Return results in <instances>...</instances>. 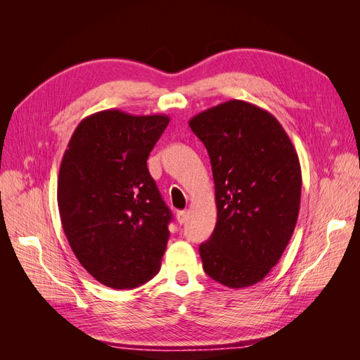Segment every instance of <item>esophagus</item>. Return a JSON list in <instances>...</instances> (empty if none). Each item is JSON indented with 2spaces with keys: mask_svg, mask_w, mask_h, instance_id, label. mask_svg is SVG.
<instances>
[{
  "mask_svg": "<svg viewBox=\"0 0 360 360\" xmlns=\"http://www.w3.org/2000/svg\"><path fill=\"white\" fill-rule=\"evenodd\" d=\"M176 217H177V222H179L180 225H183L184 222H186V219H188V212H186V210H181V212H177Z\"/></svg>",
  "mask_w": 360,
  "mask_h": 360,
  "instance_id": "esophagus-1",
  "label": "esophagus"
}]
</instances>
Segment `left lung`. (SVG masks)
<instances>
[{"instance_id": "obj_1", "label": "left lung", "mask_w": 360, "mask_h": 360, "mask_svg": "<svg viewBox=\"0 0 360 360\" xmlns=\"http://www.w3.org/2000/svg\"><path fill=\"white\" fill-rule=\"evenodd\" d=\"M210 156L217 221L200 245L216 282L243 288L276 266L296 228L302 171L278 120L245 101H228L189 120Z\"/></svg>"}]
</instances>
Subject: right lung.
Segmentation results:
<instances>
[{"mask_svg":"<svg viewBox=\"0 0 360 360\" xmlns=\"http://www.w3.org/2000/svg\"><path fill=\"white\" fill-rule=\"evenodd\" d=\"M169 117L105 110L75 129L58 172L61 225L81 266L101 284L130 290L160 270L171 212L147 159Z\"/></svg>","mask_w":360,"mask_h":360,"instance_id":"add662e5","label":"right lung"}]
</instances>
